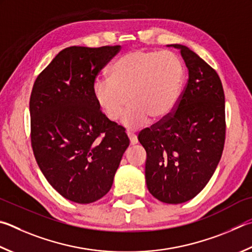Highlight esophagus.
Instances as JSON below:
<instances>
[{
  "label": "esophagus",
  "instance_id": "34e87169",
  "mask_svg": "<svg viewBox=\"0 0 252 252\" xmlns=\"http://www.w3.org/2000/svg\"><path fill=\"white\" fill-rule=\"evenodd\" d=\"M127 136H129L130 140V144L134 145L138 143V136H136L134 133H131V132H127Z\"/></svg>",
  "mask_w": 252,
  "mask_h": 252
}]
</instances>
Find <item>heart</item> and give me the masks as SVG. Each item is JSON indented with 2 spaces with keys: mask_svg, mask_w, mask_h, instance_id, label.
Returning <instances> with one entry per match:
<instances>
[{
  "mask_svg": "<svg viewBox=\"0 0 252 252\" xmlns=\"http://www.w3.org/2000/svg\"><path fill=\"white\" fill-rule=\"evenodd\" d=\"M184 67L171 52L132 50L118 58L110 68V78L94 82V98L110 121L121 116L123 126L138 129L149 122L166 119L180 98Z\"/></svg>",
  "mask_w": 252,
  "mask_h": 252,
  "instance_id": "b5f03b06",
  "label": "heart"
}]
</instances>
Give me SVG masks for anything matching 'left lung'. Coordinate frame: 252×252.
<instances>
[{"mask_svg": "<svg viewBox=\"0 0 252 252\" xmlns=\"http://www.w3.org/2000/svg\"><path fill=\"white\" fill-rule=\"evenodd\" d=\"M180 49L189 80L170 116L138 139L146 151V186L155 198L182 204L194 198L212 178L225 144V94L220 78L189 47Z\"/></svg>", "mask_w": 252, "mask_h": 252, "instance_id": "obj_1", "label": "left lung"}]
</instances>
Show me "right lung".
Returning a JSON list of instances; mask_svg holds the SVG:
<instances>
[{"label": "right lung", "mask_w": 252, "mask_h": 252, "mask_svg": "<svg viewBox=\"0 0 252 252\" xmlns=\"http://www.w3.org/2000/svg\"><path fill=\"white\" fill-rule=\"evenodd\" d=\"M121 46L63 49L36 78L30 100L32 148L63 197L89 204L110 190L130 141L94 98L99 71Z\"/></svg>", "instance_id": "obj_1"}]
</instances>
